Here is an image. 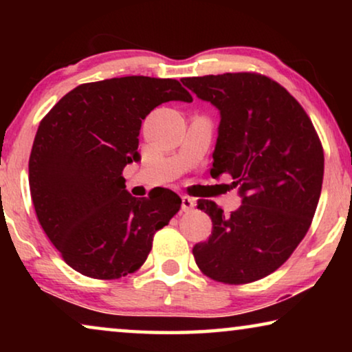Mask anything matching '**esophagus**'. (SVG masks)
Returning a JSON list of instances; mask_svg holds the SVG:
<instances>
[{"label":"esophagus","mask_w":352,"mask_h":352,"mask_svg":"<svg viewBox=\"0 0 352 352\" xmlns=\"http://www.w3.org/2000/svg\"><path fill=\"white\" fill-rule=\"evenodd\" d=\"M194 206H195V200L194 199H190V197H182V211H192L194 210Z\"/></svg>","instance_id":"esophagus-1"}]
</instances>
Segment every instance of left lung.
<instances>
[{"label": "left lung", "mask_w": 352, "mask_h": 352, "mask_svg": "<svg viewBox=\"0 0 352 352\" xmlns=\"http://www.w3.org/2000/svg\"><path fill=\"white\" fill-rule=\"evenodd\" d=\"M181 81L219 110L211 176L229 173L242 199L229 216L214 201H197L213 230L192 250L195 263L218 282L259 280L290 258L309 229L324 179L322 144L298 100L267 76Z\"/></svg>", "instance_id": "8db88e82"}]
</instances>
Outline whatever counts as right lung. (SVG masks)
Returning a JSON list of instances; mask_svg holds the SVG:
<instances>
[{"instance_id":"1","label":"right lung","mask_w":352,"mask_h":352,"mask_svg":"<svg viewBox=\"0 0 352 352\" xmlns=\"http://www.w3.org/2000/svg\"><path fill=\"white\" fill-rule=\"evenodd\" d=\"M192 102L171 78L122 76L76 86L41 120L28 162L38 221L62 258L93 278H120L139 269L153 234L181 208L160 189L136 199L123 168L141 160L142 120L163 102Z\"/></svg>"}]
</instances>
